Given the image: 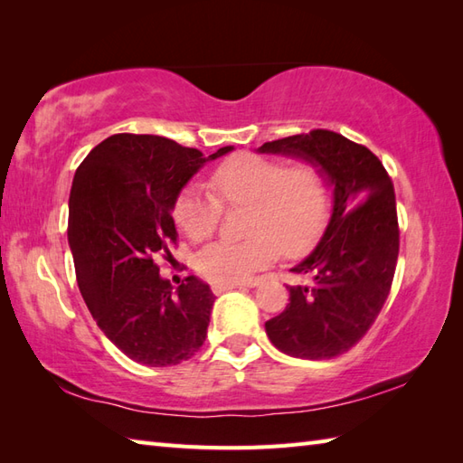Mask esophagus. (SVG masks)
<instances>
[{
	"label": "esophagus",
	"instance_id": "34e87169",
	"mask_svg": "<svg viewBox=\"0 0 463 463\" xmlns=\"http://www.w3.org/2000/svg\"><path fill=\"white\" fill-rule=\"evenodd\" d=\"M242 287H249V284H242V282H214V284H213V292H214V294H222V292H226V290L242 288Z\"/></svg>",
	"mask_w": 463,
	"mask_h": 463
}]
</instances>
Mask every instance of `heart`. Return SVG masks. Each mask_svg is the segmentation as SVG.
Masks as SVG:
<instances>
[{
    "label": "heart",
    "instance_id": "heart-1",
    "mask_svg": "<svg viewBox=\"0 0 463 463\" xmlns=\"http://www.w3.org/2000/svg\"><path fill=\"white\" fill-rule=\"evenodd\" d=\"M209 186L224 204H249L244 241L206 247L199 270L214 282H242L269 267L282 250H308L326 226L332 189L317 165L287 166L280 159L242 153L216 166ZM175 219L191 241H204L221 219V204L201 186H189L175 204Z\"/></svg>",
    "mask_w": 463,
    "mask_h": 463
}]
</instances>
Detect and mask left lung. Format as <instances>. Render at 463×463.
<instances>
[{"mask_svg": "<svg viewBox=\"0 0 463 463\" xmlns=\"http://www.w3.org/2000/svg\"><path fill=\"white\" fill-rule=\"evenodd\" d=\"M259 153L317 165L332 189L317 249L292 267L307 282L287 287L290 302L264 328L288 356H340L368 332L390 294L400 250L394 186L376 155L334 131L284 137Z\"/></svg>", "mask_w": 463, "mask_h": 463, "instance_id": "1", "label": "left lung"}]
</instances>
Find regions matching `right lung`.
<instances>
[{
	"label": "right lung",
	"instance_id": "1",
	"mask_svg": "<svg viewBox=\"0 0 463 463\" xmlns=\"http://www.w3.org/2000/svg\"><path fill=\"white\" fill-rule=\"evenodd\" d=\"M203 156L159 135L107 137L77 166L69 194L67 239L77 284L97 326L125 356L175 366L199 352L214 294L186 277L179 288L159 274L156 254L176 242L173 211Z\"/></svg>",
	"mask_w": 463,
	"mask_h": 463
}]
</instances>
